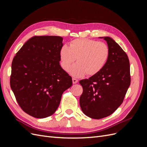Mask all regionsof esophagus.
Returning a JSON list of instances; mask_svg holds the SVG:
<instances>
[{"instance_id":"34e87169","label":"esophagus","mask_w":147,"mask_h":147,"mask_svg":"<svg viewBox=\"0 0 147 147\" xmlns=\"http://www.w3.org/2000/svg\"><path fill=\"white\" fill-rule=\"evenodd\" d=\"M72 82H73L74 84L77 83L78 82V80L76 79V78H72Z\"/></svg>"}]
</instances>
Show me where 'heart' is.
<instances>
[{"instance_id": "1", "label": "heart", "mask_w": 147, "mask_h": 147, "mask_svg": "<svg viewBox=\"0 0 147 147\" xmlns=\"http://www.w3.org/2000/svg\"><path fill=\"white\" fill-rule=\"evenodd\" d=\"M110 55L108 45L102 42L88 38H77L70 42V46L64 45L60 49L61 67L67 70L76 59L78 63L71 66L69 72L75 77L86 74L92 76L104 68Z\"/></svg>"}]
</instances>
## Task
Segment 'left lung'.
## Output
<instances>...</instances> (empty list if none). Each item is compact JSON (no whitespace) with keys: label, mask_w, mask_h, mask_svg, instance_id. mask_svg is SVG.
<instances>
[{"label":"left lung","mask_w":147,"mask_h":147,"mask_svg":"<svg viewBox=\"0 0 147 147\" xmlns=\"http://www.w3.org/2000/svg\"><path fill=\"white\" fill-rule=\"evenodd\" d=\"M107 43L109 59L99 73L79 82L83 87L80 105L83 112L93 119L112 114L123 103L131 84L127 55L114 40L100 37Z\"/></svg>","instance_id":"8db88e82"}]
</instances>
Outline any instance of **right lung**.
<instances>
[{
  "label": "right lung",
  "instance_id": "obj_1",
  "mask_svg": "<svg viewBox=\"0 0 147 147\" xmlns=\"http://www.w3.org/2000/svg\"><path fill=\"white\" fill-rule=\"evenodd\" d=\"M63 38L34 36L16 53L11 64L10 86L24 112L43 118L54 113L72 77L59 64Z\"/></svg>",
  "mask_w": 147,
  "mask_h": 147
}]
</instances>
